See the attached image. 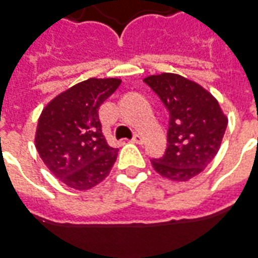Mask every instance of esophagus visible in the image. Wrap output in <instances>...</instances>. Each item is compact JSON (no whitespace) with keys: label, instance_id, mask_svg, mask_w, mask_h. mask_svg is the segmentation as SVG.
Segmentation results:
<instances>
[{"label":"esophagus","instance_id":"1","mask_svg":"<svg viewBox=\"0 0 258 258\" xmlns=\"http://www.w3.org/2000/svg\"><path fill=\"white\" fill-rule=\"evenodd\" d=\"M133 141H134L135 144H142V142H144V137L140 134H135L134 138H133Z\"/></svg>","mask_w":258,"mask_h":258}]
</instances>
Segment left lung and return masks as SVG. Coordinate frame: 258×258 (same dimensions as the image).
I'll list each match as a JSON object with an SVG mask.
<instances>
[{
	"label": "left lung",
	"instance_id": "8db88e82",
	"mask_svg": "<svg viewBox=\"0 0 258 258\" xmlns=\"http://www.w3.org/2000/svg\"><path fill=\"white\" fill-rule=\"evenodd\" d=\"M144 82L169 111L166 152L151 160L152 166L174 181L196 177L218 154L228 117L210 92L181 75L163 73Z\"/></svg>",
	"mask_w": 258,
	"mask_h": 258
}]
</instances>
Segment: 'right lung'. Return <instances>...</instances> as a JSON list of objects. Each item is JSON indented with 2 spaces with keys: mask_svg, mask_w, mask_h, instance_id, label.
Wrapping results in <instances>:
<instances>
[{
  "mask_svg": "<svg viewBox=\"0 0 258 258\" xmlns=\"http://www.w3.org/2000/svg\"><path fill=\"white\" fill-rule=\"evenodd\" d=\"M121 84L117 78H89L67 89L43 109L36 149L57 179L74 190H89L107 177L117 159L99 118V107Z\"/></svg>",
  "mask_w": 258,
  "mask_h": 258,
  "instance_id": "add662e5",
  "label": "right lung"
}]
</instances>
